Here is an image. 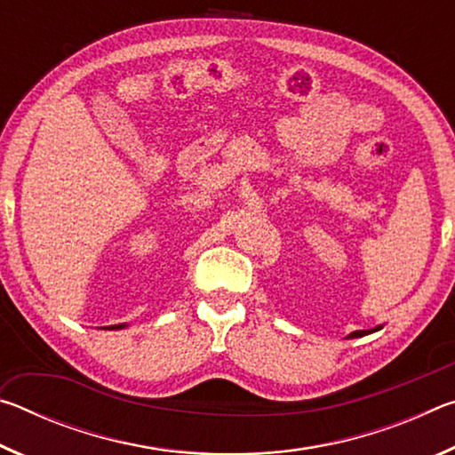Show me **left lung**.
Returning <instances> with one entry per match:
<instances>
[{
  "label": "left lung",
  "mask_w": 455,
  "mask_h": 455,
  "mask_svg": "<svg viewBox=\"0 0 455 455\" xmlns=\"http://www.w3.org/2000/svg\"><path fill=\"white\" fill-rule=\"evenodd\" d=\"M383 325H377L375 329H367V331H353V333H349L347 337L349 339H355V337H363V335H369V333H373V331H379Z\"/></svg>",
  "instance_id": "8db88e82"
}]
</instances>
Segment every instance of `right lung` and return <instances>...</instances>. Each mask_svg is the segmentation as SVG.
Here are the masks:
<instances>
[{"label": "right lung", "instance_id": "add662e5", "mask_svg": "<svg viewBox=\"0 0 455 455\" xmlns=\"http://www.w3.org/2000/svg\"><path fill=\"white\" fill-rule=\"evenodd\" d=\"M124 327L126 325H124V323H122V325H110V327H104V329H110L112 331V329H124Z\"/></svg>", "mask_w": 455, "mask_h": 455}]
</instances>
